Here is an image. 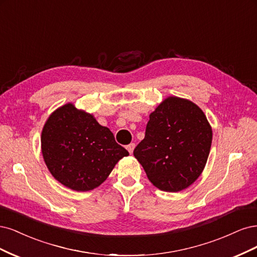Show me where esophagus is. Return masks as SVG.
<instances>
[{
	"label": "esophagus",
	"instance_id": "1",
	"mask_svg": "<svg viewBox=\"0 0 257 257\" xmlns=\"http://www.w3.org/2000/svg\"><path fill=\"white\" fill-rule=\"evenodd\" d=\"M135 147H136V144L135 143H131V144H129V145H127V151L129 152V154H132L134 153V150H135Z\"/></svg>",
	"mask_w": 257,
	"mask_h": 257
}]
</instances>
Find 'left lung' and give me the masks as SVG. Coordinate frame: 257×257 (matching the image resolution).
Listing matches in <instances>:
<instances>
[{
	"label": "left lung",
	"mask_w": 257,
	"mask_h": 257,
	"mask_svg": "<svg viewBox=\"0 0 257 257\" xmlns=\"http://www.w3.org/2000/svg\"><path fill=\"white\" fill-rule=\"evenodd\" d=\"M211 141V126L204 112L188 99L172 96L151 113L145 138L134 156L155 187L178 192L200 177Z\"/></svg>",
	"instance_id": "obj_1"
}]
</instances>
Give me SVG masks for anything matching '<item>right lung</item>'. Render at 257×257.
<instances>
[{
	"label": "right lung",
	"mask_w": 257,
	"mask_h": 257,
	"mask_svg": "<svg viewBox=\"0 0 257 257\" xmlns=\"http://www.w3.org/2000/svg\"><path fill=\"white\" fill-rule=\"evenodd\" d=\"M41 153L57 181L83 192L100 186L115 164L129 155L115 142L109 128L73 103L62 105L47 119L41 132Z\"/></svg>",
	"instance_id": "right-lung-1"
}]
</instances>
